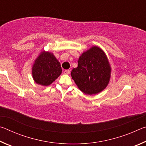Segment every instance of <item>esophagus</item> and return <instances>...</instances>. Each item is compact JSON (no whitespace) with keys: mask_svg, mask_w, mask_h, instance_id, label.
Wrapping results in <instances>:
<instances>
[{"mask_svg":"<svg viewBox=\"0 0 146 146\" xmlns=\"http://www.w3.org/2000/svg\"><path fill=\"white\" fill-rule=\"evenodd\" d=\"M70 71L69 70H65V71H64V73L66 74V75H69V74H70Z\"/></svg>","mask_w":146,"mask_h":146,"instance_id":"obj_1","label":"esophagus"}]
</instances>
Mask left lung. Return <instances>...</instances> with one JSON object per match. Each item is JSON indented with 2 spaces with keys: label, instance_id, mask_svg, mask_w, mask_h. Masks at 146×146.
I'll return each instance as SVG.
<instances>
[{
  "label": "left lung",
  "instance_id": "8db88e82",
  "mask_svg": "<svg viewBox=\"0 0 146 146\" xmlns=\"http://www.w3.org/2000/svg\"><path fill=\"white\" fill-rule=\"evenodd\" d=\"M78 88L86 95L100 93L108 86L111 67L104 52L93 46L83 53L78 60V67L71 73Z\"/></svg>",
  "mask_w": 146,
  "mask_h": 146
}]
</instances>
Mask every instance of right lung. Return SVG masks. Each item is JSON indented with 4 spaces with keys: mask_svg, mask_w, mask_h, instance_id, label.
Masks as SVG:
<instances>
[{
    "mask_svg": "<svg viewBox=\"0 0 146 146\" xmlns=\"http://www.w3.org/2000/svg\"><path fill=\"white\" fill-rule=\"evenodd\" d=\"M62 73L60 64L53 53L42 52L32 68V75L36 84L47 86L51 84Z\"/></svg>",
    "mask_w": 146,
    "mask_h": 146,
    "instance_id": "1",
    "label": "right lung"
}]
</instances>
